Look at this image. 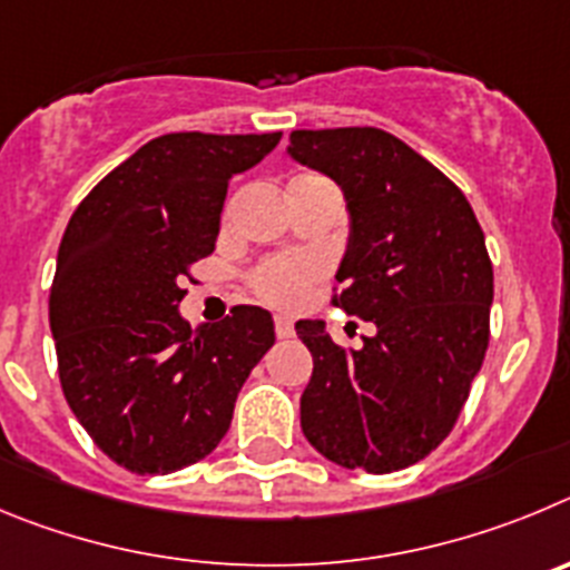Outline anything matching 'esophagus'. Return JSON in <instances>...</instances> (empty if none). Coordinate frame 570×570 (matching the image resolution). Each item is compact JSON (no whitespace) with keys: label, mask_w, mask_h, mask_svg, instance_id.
<instances>
[{"label":"esophagus","mask_w":570,"mask_h":570,"mask_svg":"<svg viewBox=\"0 0 570 570\" xmlns=\"http://www.w3.org/2000/svg\"><path fill=\"white\" fill-rule=\"evenodd\" d=\"M275 335L278 337H292L295 335V323L286 315H275Z\"/></svg>","instance_id":"1"}]
</instances>
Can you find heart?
I'll use <instances>...</instances> for the list:
<instances>
[{
    "label": "heart",
    "mask_w": 570,
    "mask_h": 570,
    "mask_svg": "<svg viewBox=\"0 0 570 570\" xmlns=\"http://www.w3.org/2000/svg\"><path fill=\"white\" fill-rule=\"evenodd\" d=\"M306 181H326L321 176H304L292 178V184H306ZM321 275V264L312 258H297V255H286V258H273L261 264L253 275L255 292H258L264 301L275 306H292L297 304L304 292L309 289L312 281Z\"/></svg>",
    "instance_id": "heart-1"
}]
</instances>
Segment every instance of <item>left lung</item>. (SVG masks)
<instances>
[{"label":"left lung","mask_w":570,"mask_h":570,"mask_svg":"<svg viewBox=\"0 0 570 570\" xmlns=\"http://www.w3.org/2000/svg\"><path fill=\"white\" fill-rule=\"evenodd\" d=\"M286 153L343 189L348 244L332 304L374 323L361 348L337 346L323 321L295 323L315 363L301 429L343 469H406L449 438L483 366L485 235L458 184L392 132L292 130Z\"/></svg>","instance_id":"1"}]
</instances>
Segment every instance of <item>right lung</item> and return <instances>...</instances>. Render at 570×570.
Segmentation results:
<instances>
[{"mask_svg":"<svg viewBox=\"0 0 570 570\" xmlns=\"http://www.w3.org/2000/svg\"><path fill=\"white\" fill-rule=\"evenodd\" d=\"M281 132H167L107 173L61 235L50 332L68 406L112 463L170 474L204 460L275 343L273 315L235 306L189 330V266L215 249L229 178Z\"/></svg>","mask_w":570,"mask_h":570,"instance_id":"right-lung-1","label":"right lung"}]
</instances>
